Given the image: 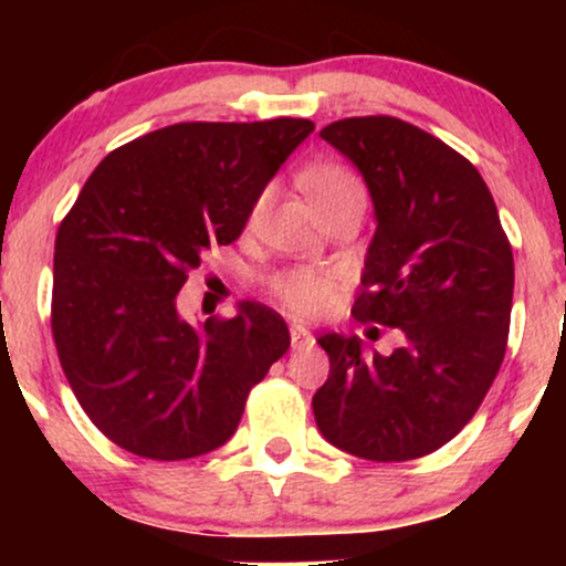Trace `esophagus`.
<instances>
[{"mask_svg":"<svg viewBox=\"0 0 566 566\" xmlns=\"http://www.w3.org/2000/svg\"><path fill=\"white\" fill-rule=\"evenodd\" d=\"M290 343L295 350H305L314 346V335H311V329H305L303 324H292L290 327Z\"/></svg>","mask_w":566,"mask_h":566,"instance_id":"34e87169","label":"esophagus"}]
</instances>
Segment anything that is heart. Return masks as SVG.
<instances>
[{"mask_svg":"<svg viewBox=\"0 0 566 566\" xmlns=\"http://www.w3.org/2000/svg\"><path fill=\"white\" fill-rule=\"evenodd\" d=\"M308 191L314 205L327 207L337 199L346 197H365V186L356 178L354 172L346 170V167L327 165L319 167V170L308 172ZM271 197H274V188H263L258 193L255 201L250 207V226L258 223L263 218V212L269 210ZM340 279H337L335 271L329 269H314V265H295V269L282 271L271 279V292L284 308L292 311L297 316H316L322 311H327L335 301V292Z\"/></svg>","mask_w":566,"mask_h":566,"instance_id":"obj_1","label":"heart"}]
</instances>
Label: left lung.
I'll return each instance as SVG.
<instances>
[{"instance_id":"obj_1","label":"left lung","mask_w":566,"mask_h":566,"mask_svg":"<svg viewBox=\"0 0 566 566\" xmlns=\"http://www.w3.org/2000/svg\"><path fill=\"white\" fill-rule=\"evenodd\" d=\"M322 138L361 172L375 205L350 314L396 327L394 354L322 335L329 378L314 394L322 437L375 463L437 452L476 415L505 356L513 252L476 167L396 116H350Z\"/></svg>"}]
</instances>
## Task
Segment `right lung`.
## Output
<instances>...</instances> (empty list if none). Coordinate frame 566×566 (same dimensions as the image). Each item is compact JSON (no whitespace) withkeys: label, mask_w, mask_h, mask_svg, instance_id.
Returning a JSON list of instances; mask_svg holds the SVG:
<instances>
[{"label":"right lung","mask_w":566,"mask_h":566,"mask_svg":"<svg viewBox=\"0 0 566 566\" xmlns=\"http://www.w3.org/2000/svg\"><path fill=\"white\" fill-rule=\"evenodd\" d=\"M311 119L180 122L108 154L55 237L53 337L97 431L151 460L218 450L247 396L290 348L276 311L180 319L201 255L239 239L250 207Z\"/></svg>","instance_id":"right-lung-1"}]
</instances>
